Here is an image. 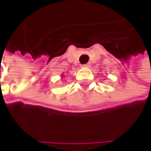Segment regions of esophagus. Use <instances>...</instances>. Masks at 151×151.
I'll return each mask as SVG.
<instances>
[{"mask_svg":"<svg viewBox=\"0 0 151 151\" xmlns=\"http://www.w3.org/2000/svg\"><path fill=\"white\" fill-rule=\"evenodd\" d=\"M90 66V64L88 63V64H86V65H82V67H89Z\"/></svg>","mask_w":151,"mask_h":151,"instance_id":"esophagus-1","label":"esophagus"}]
</instances>
